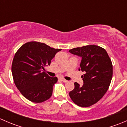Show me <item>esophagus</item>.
Instances as JSON below:
<instances>
[{
  "mask_svg": "<svg viewBox=\"0 0 127 127\" xmlns=\"http://www.w3.org/2000/svg\"><path fill=\"white\" fill-rule=\"evenodd\" d=\"M61 80H62L63 82H67V80H66V79H63V78H61Z\"/></svg>",
  "mask_w": 127,
  "mask_h": 127,
  "instance_id": "1",
  "label": "esophagus"
}]
</instances>
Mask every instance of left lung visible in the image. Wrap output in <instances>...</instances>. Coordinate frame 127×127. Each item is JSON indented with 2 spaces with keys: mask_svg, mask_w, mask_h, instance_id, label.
I'll use <instances>...</instances> for the list:
<instances>
[{
  "mask_svg": "<svg viewBox=\"0 0 127 127\" xmlns=\"http://www.w3.org/2000/svg\"><path fill=\"white\" fill-rule=\"evenodd\" d=\"M72 54L82 57L80 69L85 74L84 85L74 83V89L69 92L73 102L80 107H89L99 101L109 87L112 78V64L104 48L88 45L69 50Z\"/></svg>",
  "mask_w": 127,
  "mask_h": 127,
  "instance_id": "1",
  "label": "left lung"
}]
</instances>
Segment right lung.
Here are the masks:
<instances>
[{"mask_svg":"<svg viewBox=\"0 0 127 127\" xmlns=\"http://www.w3.org/2000/svg\"><path fill=\"white\" fill-rule=\"evenodd\" d=\"M61 50L32 41L24 43L16 52L11 65L13 78L16 87L28 100L40 103L52 96L58 78L45 73V67Z\"/></svg>","mask_w":127,"mask_h":127,"instance_id":"obj_1","label":"right lung"}]
</instances>
